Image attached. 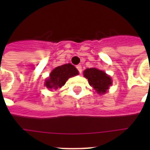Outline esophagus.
<instances>
[{"instance_id":"1","label":"esophagus","mask_w":150,"mask_h":150,"mask_svg":"<svg viewBox=\"0 0 150 150\" xmlns=\"http://www.w3.org/2000/svg\"><path fill=\"white\" fill-rule=\"evenodd\" d=\"M76 68H77L78 71H79V72L80 74H81V73H82V66L79 65H79L76 66Z\"/></svg>"}]
</instances>
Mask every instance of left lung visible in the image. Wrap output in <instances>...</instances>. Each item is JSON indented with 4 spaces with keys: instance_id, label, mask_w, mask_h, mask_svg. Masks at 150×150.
I'll use <instances>...</instances> for the list:
<instances>
[{
    "instance_id": "left-lung-1",
    "label": "left lung",
    "mask_w": 150,
    "mask_h": 150,
    "mask_svg": "<svg viewBox=\"0 0 150 150\" xmlns=\"http://www.w3.org/2000/svg\"><path fill=\"white\" fill-rule=\"evenodd\" d=\"M83 74L84 77L88 79L89 84L93 86L99 94L106 93L107 89L112 84L111 78L104 71L96 68H86Z\"/></svg>"
}]
</instances>
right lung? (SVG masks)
I'll return each instance as SVG.
<instances>
[{
    "instance_id": "obj_1",
    "label": "right lung",
    "mask_w": 150,
    "mask_h": 150,
    "mask_svg": "<svg viewBox=\"0 0 150 150\" xmlns=\"http://www.w3.org/2000/svg\"><path fill=\"white\" fill-rule=\"evenodd\" d=\"M79 75V71L70 63L58 66L52 71L50 76L45 81V86L49 89H57L65 84L71 77Z\"/></svg>"
}]
</instances>
